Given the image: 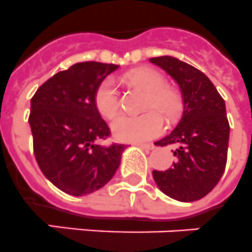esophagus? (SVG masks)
<instances>
[{
  "label": "esophagus",
  "instance_id": "esophagus-1",
  "mask_svg": "<svg viewBox=\"0 0 252 252\" xmlns=\"http://www.w3.org/2000/svg\"><path fill=\"white\" fill-rule=\"evenodd\" d=\"M137 146H139L141 149L146 150V151H151V150L155 149V146L152 145V143H136Z\"/></svg>",
  "mask_w": 252,
  "mask_h": 252
}]
</instances>
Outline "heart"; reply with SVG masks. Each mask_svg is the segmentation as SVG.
<instances>
[{
    "mask_svg": "<svg viewBox=\"0 0 252 252\" xmlns=\"http://www.w3.org/2000/svg\"><path fill=\"white\" fill-rule=\"evenodd\" d=\"M126 80L134 87H138L147 97L145 109L150 110L141 115H123L113 123V133L122 141H143L158 137L164 129V122H174L183 110V96L177 88L165 86V78L152 69H138L126 74ZM97 110L106 119L113 120L120 111V96L116 83L111 78H106L97 87L94 94ZM159 112L158 113L157 111Z\"/></svg>",
    "mask_w": 252,
    "mask_h": 252,
    "instance_id": "obj_1",
    "label": "heart"
}]
</instances>
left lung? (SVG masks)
Listing matches in <instances>:
<instances>
[{
	"label": "left lung",
	"mask_w": 252,
	"mask_h": 252,
	"mask_svg": "<svg viewBox=\"0 0 252 252\" xmlns=\"http://www.w3.org/2000/svg\"><path fill=\"white\" fill-rule=\"evenodd\" d=\"M177 82L183 113L170 134L155 143L173 145L175 161L165 172L154 170L156 185L182 202L205 197L218 185L227 164L229 123L225 103L202 71L172 56L150 59Z\"/></svg>",
	"instance_id": "1"
}]
</instances>
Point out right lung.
I'll list each match as a JSON object with an SVG mask.
<instances>
[{"mask_svg":"<svg viewBox=\"0 0 252 252\" xmlns=\"http://www.w3.org/2000/svg\"><path fill=\"white\" fill-rule=\"evenodd\" d=\"M119 65L86 61L46 80L31 100L33 149L38 165L54 186L71 196L102 188L120 165L126 145H100L110 136L94 94Z\"/></svg>","mask_w":252,"mask_h":252,"instance_id":"1","label":"right lung"}]
</instances>
